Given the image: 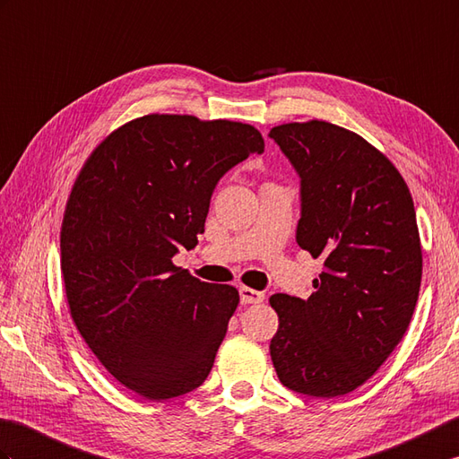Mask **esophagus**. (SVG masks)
<instances>
[{
    "instance_id": "1",
    "label": "esophagus",
    "mask_w": 459,
    "mask_h": 459,
    "mask_svg": "<svg viewBox=\"0 0 459 459\" xmlns=\"http://www.w3.org/2000/svg\"><path fill=\"white\" fill-rule=\"evenodd\" d=\"M240 301L242 305H255L264 301V293L250 290V287H240Z\"/></svg>"
}]
</instances>
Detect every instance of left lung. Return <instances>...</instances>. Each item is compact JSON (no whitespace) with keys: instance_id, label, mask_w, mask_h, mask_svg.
Masks as SVG:
<instances>
[{"instance_id":"1","label":"left lung","mask_w":459,"mask_h":459,"mask_svg":"<svg viewBox=\"0 0 459 459\" xmlns=\"http://www.w3.org/2000/svg\"><path fill=\"white\" fill-rule=\"evenodd\" d=\"M270 138L301 178L297 244L325 265L308 299L270 297L280 316L272 361L291 391L340 397L407 333L422 278L417 212L399 169L359 134L313 119Z\"/></svg>"}]
</instances>
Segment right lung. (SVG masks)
Wrapping results in <instances>:
<instances>
[{"label":"right lung","instance_id":"add662e5","mask_svg":"<svg viewBox=\"0 0 459 459\" xmlns=\"http://www.w3.org/2000/svg\"><path fill=\"white\" fill-rule=\"evenodd\" d=\"M264 152L252 125L194 115L125 123L85 160L64 211L60 268L72 321L109 374L148 401L199 387L240 301L174 265L205 232L212 189Z\"/></svg>","mask_w":459,"mask_h":459}]
</instances>
